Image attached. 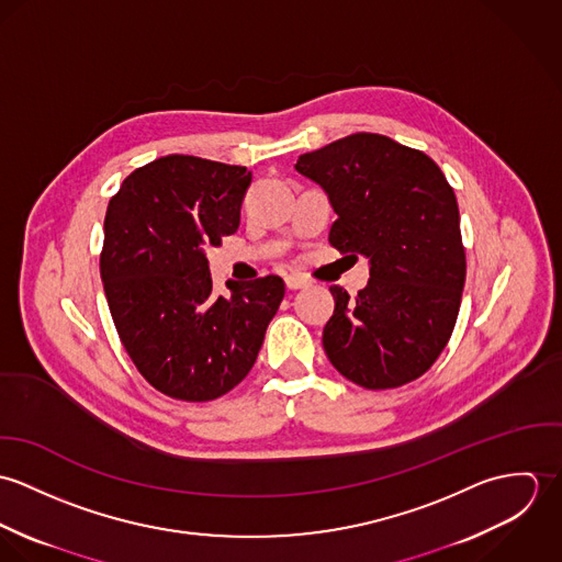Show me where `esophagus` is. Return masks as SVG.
I'll use <instances>...</instances> for the list:
<instances>
[{
    "label": "esophagus",
    "instance_id": "obj_1",
    "mask_svg": "<svg viewBox=\"0 0 562 562\" xmlns=\"http://www.w3.org/2000/svg\"><path fill=\"white\" fill-rule=\"evenodd\" d=\"M285 285H288V290H303V288H307V281L303 277L290 274V277H285Z\"/></svg>",
    "mask_w": 562,
    "mask_h": 562
}]
</instances>
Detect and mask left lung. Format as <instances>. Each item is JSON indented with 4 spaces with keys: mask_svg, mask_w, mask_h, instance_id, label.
Masks as SVG:
<instances>
[{
    "mask_svg": "<svg viewBox=\"0 0 562 562\" xmlns=\"http://www.w3.org/2000/svg\"><path fill=\"white\" fill-rule=\"evenodd\" d=\"M296 170L328 194L337 214L328 241L370 261L355 299L330 288L328 361L366 390L419 379L452 335L465 285L459 205L446 175L426 154L366 132L301 156Z\"/></svg>",
    "mask_w": 562,
    "mask_h": 562,
    "instance_id": "1",
    "label": "left lung"
}]
</instances>
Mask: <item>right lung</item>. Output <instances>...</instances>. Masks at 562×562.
<instances>
[{"label": "right lung", "instance_id": "obj_1", "mask_svg": "<svg viewBox=\"0 0 562 562\" xmlns=\"http://www.w3.org/2000/svg\"><path fill=\"white\" fill-rule=\"evenodd\" d=\"M250 177L246 166L166 156L110 199L99 259L110 314L138 372L170 398L232 392L283 301L277 274L212 292L205 248L238 232Z\"/></svg>", "mask_w": 562, "mask_h": 562}]
</instances>
